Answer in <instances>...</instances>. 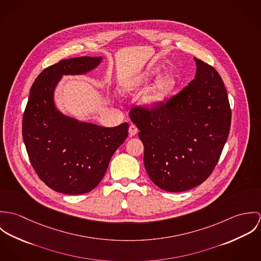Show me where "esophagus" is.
<instances>
[{"mask_svg": "<svg viewBox=\"0 0 261 261\" xmlns=\"http://www.w3.org/2000/svg\"><path fill=\"white\" fill-rule=\"evenodd\" d=\"M128 133H129V137H133L139 133V129L135 124H130L129 128H128Z\"/></svg>", "mask_w": 261, "mask_h": 261, "instance_id": "1", "label": "esophagus"}]
</instances>
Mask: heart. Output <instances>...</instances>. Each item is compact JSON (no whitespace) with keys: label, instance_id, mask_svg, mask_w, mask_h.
Returning <instances> with one entry per match:
<instances>
[{"label":"heart","instance_id":"1","mask_svg":"<svg viewBox=\"0 0 261 261\" xmlns=\"http://www.w3.org/2000/svg\"><path fill=\"white\" fill-rule=\"evenodd\" d=\"M161 72L160 67H151L144 73L139 75L132 83V88H139L148 85ZM180 77L174 72H166L160 75L143 99L145 108L149 111H159L163 109L171 97L176 93L180 86Z\"/></svg>","mask_w":261,"mask_h":261}]
</instances>
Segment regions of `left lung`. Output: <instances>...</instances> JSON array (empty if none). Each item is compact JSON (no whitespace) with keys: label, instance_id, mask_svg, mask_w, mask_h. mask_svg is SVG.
Masks as SVG:
<instances>
[{"label":"left lung","instance_id":"8db88e82","mask_svg":"<svg viewBox=\"0 0 261 261\" xmlns=\"http://www.w3.org/2000/svg\"><path fill=\"white\" fill-rule=\"evenodd\" d=\"M195 78L159 111L134 108L149 179L168 192L202 184L213 172L228 139L231 110L222 78L194 57Z\"/></svg>","mask_w":261,"mask_h":261}]
</instances>
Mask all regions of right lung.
<instances>
[{
	"label": "right lung",
	"mask_w": 261,
	"mask_h": 261,
	"mask_svg": "<svg viewBox=\"0 0 261 261\" xmlns=\"http://www.w3.org/2000/svg\"><path fill=\"white\" fill-rule=\"evenodd\" d=\"M101 60L89 56L61 60L38 75L30 90L22 123L29 160L38 177L62 194H85L97 186L112 154L127 138V122L105 127L79 121L55 106L54 91L63 75L85 74Z\"/></svg>",
	"instance_id": "1"
}]
</instances>
